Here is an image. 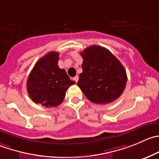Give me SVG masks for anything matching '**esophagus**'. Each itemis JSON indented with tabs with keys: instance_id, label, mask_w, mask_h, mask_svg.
<instances>
[{
	"instance_id": "esophagus-1",
	"label": "esophagus",
	"mask_w": 159,
	"mask_h": 159,
	"mask_svg": "<svg viewBox=\"0 0 159 159\" xmlns=\"http://www.w3.org/2000/svg\"><path fill=\"white\" fill-rule=\"evenodd\" d=\"M73 80H74V81H75L76 83L78 82V76H75V78H73Z\"/></svg>"
}]
</instances>
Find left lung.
Listing matches in <instances>:
<instances>
[{
    "label": "left lung",
    "mask_w": 159,
    "mask_h": 159,
    "mask_svg": "<svg viewBox=\"0 0 159 159\" xmlns=\"http://www.w3.org/2000/svg\"><path fill=\"white\" fill-rule=\"evenodd\" d=\"M82 73L78 86L92 102L106 104L117 99L126 88L124 66L107 49L91 46L81 53Z\"/></svg>",
    "instance_id": "obj_1"
}]
</instances>
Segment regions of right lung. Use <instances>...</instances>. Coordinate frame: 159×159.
<instances>
[{"instance_id":"obj_1","label":"right lung","mask_w":159,"mask_h":159,"mask_svg":"<svg viewBox=\"0 0 159 159\" xmlns=\"http://www.w3.org/2000/svg\"><path fill=\"white\" fill-rule=\"evenodd\" d=\"M59 53L50 52L35 64L27 80V91L31 99L46 107L62 103L66 92L75 84L64 69L58 66Z\"/></svg>"}]
</instances>
